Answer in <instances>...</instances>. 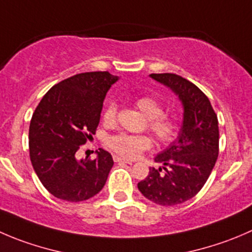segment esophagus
Wrapping results in <instances>:
<instances>
[{"instance_id": "34e87169", "label": "esophagus", "mask_w": 252, "mask_h": 252, "mask_svg": "<svg viewBox=\"0 0 252 252\" xmlns=\"http://www.w3.org/2000/svg\"><path fill=\"white\" fill-rule=\"evenodd\" d=\"M113 160L116 161V162L133 163V161H131V160H128V158H121V156H118V155H114V156H113Z\"/></svg>"}]
</instances>
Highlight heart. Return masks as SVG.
<instances>
[{"mask_svg": "<svg viewBox=\"0 0 252 252\" xmlns=\"http://www.w3.org/2000/svg\"><path fill=\"white\" fill-rule=\"evenodd\" d=\"M135 106L139 111L149 118V128L155 134L158 141L162 144H168L177 136L180 130V124L176 119L162 116L163 107L158 99L150 96L139 97L135 101ZM117 114V104L109 102L103 113V121L106 123H113ZM109 148L116 151L123 158H138L144 150L151 146V139L145 135H130V134L121 133L112 136L108 140Z\"/></svg>", "mask_w": 252, "mask_h": 252, "instance_id": "1", "label": "heart"}]
</instances>
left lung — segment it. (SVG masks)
<instances>
[{"instance_id":"obj_1","label":"left lung","mask_w":252,"mask_h":252,"mask_svg":"<svg viewBox=\"0 0 252 252\" xmlns=\"http://www.w3.org/2000/svg\"><path fill=\"white\" fill-rule=\"evenodd\" d=\"M170 89L182 103L183 118L176 140L155 156L158 168L138 183L145 198L160 206H175L196 196L208 180L219 153L218 118L208 97L176 74L149 75Z\"/></svg>"}]
</instances>
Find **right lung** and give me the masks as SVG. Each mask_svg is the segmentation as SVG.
Wrapping results in <instances>:
<instances>
[{"mask_svg":"<svg viewBox=\"0 0 252 252\" xmlns=\"http://www.w3.org/2000/svg\"><path fill=\"white\" fill-rule=\"evenodd\" d=\"M118 76L107 71L77 74L51 87L29 126V156L34 171L54 197L82 202L96 196L113 166L108 151L94 160H77L80 145L96 133L106 94Z\"/></svg>","mask_w":252,"mask_h":252,"instance_id":"right-lung-1","label":"right lung"}]
</instances>
